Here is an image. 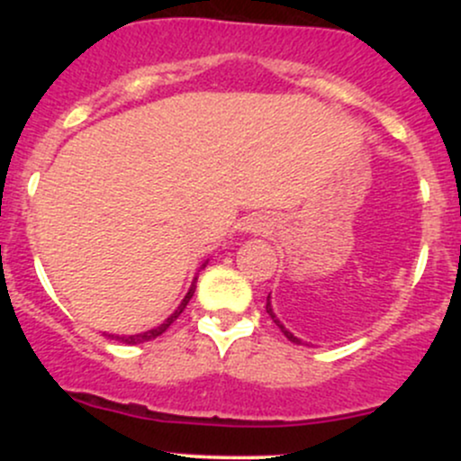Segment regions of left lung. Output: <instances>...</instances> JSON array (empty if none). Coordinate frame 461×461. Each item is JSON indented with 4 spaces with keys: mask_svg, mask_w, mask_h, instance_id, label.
Returning a JSON list of instances; mask_svg holds the SVG:
<instances>
[{
    "mask_svg": "<svg viewBox=\"0 0 461 461\" xmlns=\"http://www.w3.org/2000/svg\"><path fill=\"white\" fill-rule=\"evenodd\" d=\"M267 312H268V316H271V319L275 321V325H277V327H279V330H282V331H284V336H285V338H288V340H290V342H299V345H301V340H299V338H294V336H293V333H290V331H288V330H285V327L282 325V322H279V319H277V316H275V314H273V308H271V301H268V299H267Z\"/></svg>",
    "mask_w": 461,
    "mask_h": 461,
    "instance_id": "left-lung-1",
    "label": "left lung"
}]
</instances>
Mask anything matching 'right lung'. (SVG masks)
I'll use <instances>...</instances> for the list:
<instances>
[{"instance_id": "1", "label": "right lung", "mask_w": 461, "mask_h": 461, "mask_svg": "<svg viewBox=\"0 0 461 461\" xmlns=\"http://www.w3.org/2000/svg\"><path fill=\"white\" fill-rule=\"evenodd\" d=\"M193 293H194V288H190L188 290V294L186 297H184V301L182 303H179V308L173 312L171 316H168L167 321L162 322V325H158V327H153V330H149V331H142V333H134V336H110V338H114V340H119V342H125V345H140V342H149V340H156L158 336H162L164 331L168 330V327H171V322L173 321H177V316L182 314L184 310H186V305H188V301L193 299Z\"/></svg>"}]
</instances>
